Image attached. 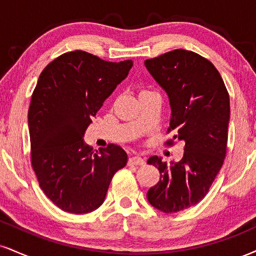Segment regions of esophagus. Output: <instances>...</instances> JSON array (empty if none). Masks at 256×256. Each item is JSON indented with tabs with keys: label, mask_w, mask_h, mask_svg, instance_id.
I'll list each match as a JSON object with an SVG mask.
<instances>
[{
	"label": "esophagus",
	"mask_w": 256,
	"mask_h": 256,
	"mask_svg": "<svg viewBox=\"0 0 256 256\" xmlns=\"http://www.w3.org/2000/svg\"><path fill=\"white\" fill-rule=\"evenodd\" d=\"M128 164L143 166V164H146V161H144V160L142 158H140V156H134V158H128Z\"/></svg>",
	"instance_id": "obj_1"
}]
</instances>
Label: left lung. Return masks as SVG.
<instances>
[{
  "instance_id": "left-lung-1",
  "label": "left lung",
  "mask_w": 256,
  "mask_h": 256,
  "mask_svg": "<svg viewBox=\"0 0 256 256\" xmlns=\"http://www.w3.org/2000/svg\"><path fill=\"white\" fill-rule=\"evenodd\" d=\"M148 72L164 89L172 108L168 131L184 142L178 162L152 156L149 164L161 178L148 190L149 202L164 214L182 211L208 194L223 166L230 119L229 94L214 64L196 52L169 51L144 62ZM173 140H168L173 144Z\"/></svg>"
}]
</instances>
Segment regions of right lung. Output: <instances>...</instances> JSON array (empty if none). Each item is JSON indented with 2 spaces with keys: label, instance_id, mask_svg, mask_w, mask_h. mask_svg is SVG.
<instances>
[{
  "label": "right lung",
  "instance_id": "obj_1",
  "mask_svg": "<svg viewBox=\"0 0 256 256\" xmlns=\"http://www.w3.org/2000/svg\"><path fill=\"white\" fill-rule=\"evenodd\" d=\"M132 66L130 60L116 63L76 50L60 54L40 74L28 110L30 162L40 188L60 210H96L113 175L126 166L120 146L93 152L83 137Z\"/></svg>",
  "mask_w": 256,
  "mask_h": 256
}]
</instances>
